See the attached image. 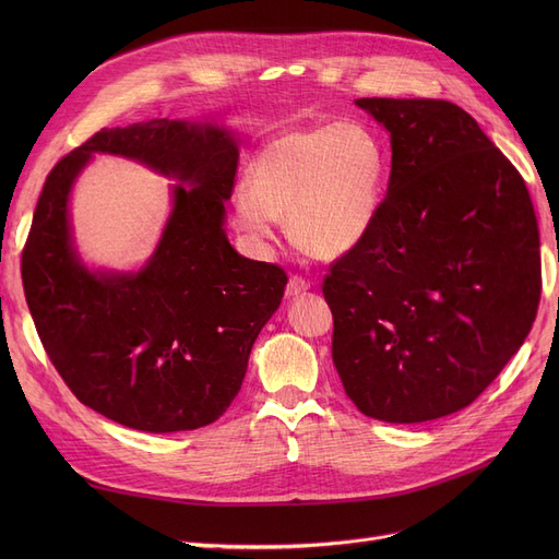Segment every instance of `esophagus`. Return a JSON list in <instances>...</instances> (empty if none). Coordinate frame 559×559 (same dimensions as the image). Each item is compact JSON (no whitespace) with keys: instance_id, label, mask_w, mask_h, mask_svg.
Listing matches in <instances>:
<instances>
[{"instance_id":"34e87169","label":"esophagus","mask_w":559,"mask_h":559,"mask_svg":"<svg viewBox=\"0 0 559 559\" xmlns=\"http://www.w3.org/2000/svg\"><path fill=\"white\" fill-rule=\"evenodd\" d=\"M308 289H310V283L304 276H289L287 287H285V297L287 299H295L299 295H306Z\"/></svg>"}]
</instances>
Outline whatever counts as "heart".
Wrapping results in <instances>:
<instances>
[{
	"label": "heart",
	"mask_w": 559,
	"mask_h": 559,
	"mask_svg": "<svg viewBox=\"0 0 559 559\" xmlns=\"http://www.w3.org/2000/svg\"><path fill=\"white\" fill-rule=\"evenodd\" d=\"M388 163L360 122L285 131L260 146L245 176L235 224L255 240L272 238V219L306 255L335 260L371 233L385 197Z\"/></svg>",
	"instance_id": "obj_1"
}]
</instances>
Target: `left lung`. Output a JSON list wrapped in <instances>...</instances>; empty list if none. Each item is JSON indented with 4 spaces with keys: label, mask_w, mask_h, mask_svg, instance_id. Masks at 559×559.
I'll use <instances>...</instances> for the list:
<instances>
[{
    "label": "left lung",
    "mask_w": 559,
    "mask_h": 559,
    "mask_svg": "<svg viewBox=\"0 0 559 559\" xmlns=\"http://www.w3.org/2000/svg\"><path fill=\"white\" fill-rule=\"evenodd\" d=\"M390 131L388 194L331 264L333 362L362 415L421 424L472 405L533 329L539 228L516 167L444 99H356Z\"/></svg>",
    "instance_id": "1"
}]
</instances>
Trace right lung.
Segmentation results:
<instances>
[{
    "label": "right lung",
    "mask_w": 559,
    "mask_h": 559,
    "mask_svg": "<svg viewBox=\"0 0 559 559\" xmlns=\"http://www.w3.org/2000/svg\"><path fill=\"white\" fill-rule=\"evenodd\" d=\"M97 151L182 181L164 238L138 273H91L71 247L69 190ZM238 156L226 129L150 120L102 129L49 171L22 251L24 295L51 365L106 419L144 432L194 430L238 396L251 346L287 285L278 264L249 260L226 238Z\"/></svg>",
    "instance_id": "add662e5"
}]
</instances>
